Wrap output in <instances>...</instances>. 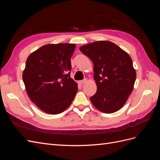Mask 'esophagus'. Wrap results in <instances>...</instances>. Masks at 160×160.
<instances>
[{"mask_svg":"<svg viewBox=\"0 0 160 160\" xmlns=\"http://www.w3.org/2000/svg\"><path fill=\"white\" fill-rule=\"evenodd\" d=\"M87 81V79H83V80H81V81H79V83L80 84V85H83V84H84L85 82Z\"/></svg>","mask_w":160,"mask_h":160,"instance_id":"1","label":"esophagus"}]
</instances>
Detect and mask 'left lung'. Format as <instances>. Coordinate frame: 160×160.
<instances>
[{"mask_svg":"<svg viewBox=\"0 0 160 160\" xmlns=\"http://www.w3.org/2000/svg\"><path fill=\"white\" fill-rule=\"evenodd\" d=\"M80 51L94 65L96 93L90 98L95 107L112 113L126 103L133 89L136 72L132 58L113 42L100 41L82 46Z\"/></svg>","mask_w":160,"mask_h":160,"instance_id":"left-lung-1","label":"left lung"}]
</instances>
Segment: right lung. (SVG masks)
<instances>
[{
	"instance_id": "add662e5",
	"label": "right lung",
	"mask_w": 160,
	"mask_h": 160,
	"mask_svg": "<svg viewBox=\"0 0 160 160\" xmlns=\"http://www.w3.org/2000/svg\"><path fill=\"white\" fill-rule=\"evenodd\" d=\"M75 44L41 47L28 57L22 79L31 100L49 114H58L71 104L78 91L71 77Z\"/></svg>"
}]
</instances>
